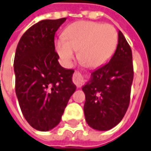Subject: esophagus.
<instances>
[{
  "label": "esophagus",
  "instance_id": "34e87169",
  "mask_svg": "<svg viewBox=\"0 0 151 151\" xmlns=\"http://www.w3.org/2000/svg\"><path fill=\"white\" fill-rule=\"evenodd\" d=\"M73 81L75 83V85L78 88L82 87L84 83V78L82 75V73H80L78 72H75L73 76Z\"/></svg>",
  "mask_w": 151,
  "mask_h": 151
}]
</instances>
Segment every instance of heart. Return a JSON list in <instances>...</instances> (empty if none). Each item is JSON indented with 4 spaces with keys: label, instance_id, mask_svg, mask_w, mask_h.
Returning <instances> with one entry per match:
<instances>
[{
    "label": "heart",
    "instance_id": "1",
    "mask_svg": "<svg viewBox=\"0 0 151 151\" xmlns=\"http://www.w3.org/2000/svg\"><path fill=\"white\" fill-rule=\"evenodd\" d=\"M118 41V34L111 24L93 21H77L70 24L56 41V51L62 63L69 67L78 57L91 68L104 64L112 55Z\"/></svg>",
    "mask_w": 151,
    "mask_h": 151
}]
</instances>
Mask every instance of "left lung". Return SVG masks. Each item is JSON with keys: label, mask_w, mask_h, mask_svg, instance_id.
<instances>
[{"label": "left lung", "mask_w": 151, "mask_h": 151, "mask_svg": "<svg viewBox=\"0 0 151 151\" xmlns=\"http://www.w3.org/2000/svg\"><path fill=\"white\" fill-rule=\"evenodd\" d=\"M131 47L118 31V45L110 61L91 73L82 88L85 93L84 115L90 127L108 131L118 124L130 103L133 81Z\"/></svg>", "instance_id": "left-lung-1"}]
</instances>
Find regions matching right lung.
<instances>
[{
	"instance_id": "1",
	"label": "right lung",
	"mask_w": 151,
	"mask_h": 151,
	"mask_svg": "<svg viewBox=\"0 0 151 151\" xmlns=\"http://www.w3.org/2000/svg\"><path fill=\"white\" fill-rule=\"evenodd\" d=\"M66 18L44 19L27 29L15 51V93L25 120L35 129L47 132L61 121L76 86L73 69L58 63L54 35Z\"/></svg>"
}]
</instances>
